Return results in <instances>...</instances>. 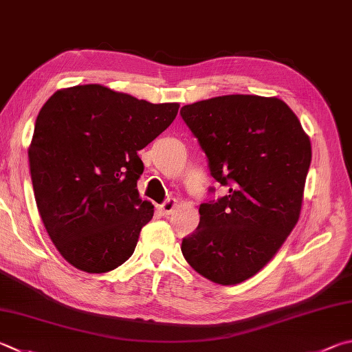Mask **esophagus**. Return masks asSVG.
I'll list each match as a JSON object with an SVG mask.
<instances>
[{
    "label": "esophagus",
    "mask_w": 352,
    "mask_h": 352,
    "mask_svg": "<svg viewBox=\"0 0 352 352\" xmlns=\"http://www.w3.org/2000/svg\"><path fill=\"white\" fill-rule=\"evenodd\" d=\"M177 206V200L175 198H168L163 204H160V212H162L163 215H169L172 210L175 209Z\"/></svg>",
    "instance_id": "1"
}]
</instances>
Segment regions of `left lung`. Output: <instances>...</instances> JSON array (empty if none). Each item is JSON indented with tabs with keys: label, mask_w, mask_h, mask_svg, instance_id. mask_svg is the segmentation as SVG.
Listing matches in <instances>:
<instances>
[{
	"label": "left lung",
	"mask_w": 352,
	"mask_h": 352,
	"mask_svg": "<svg viewBox=\"0 0 352 352\" xmlns=\"http://www.w3.org/2000/svg\"><path fill=\"white\" fill-rule=\"evenodd\" d=\"M180 113L210 175L229 186L228 195L200 204V223L183 239L182 252L210 282L241 283L270 263L297 225L309 137L277 97L223 95L183 106Z\"/></svg>",
	"instance_id": "left-lung-1"
}]
</instances>
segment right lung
<instances>
[{"label": "right lung", "mask_w": 352, "mask_h": 352, "mask_svg": "<svg viewBox=\"0 0 352 352\" xmlns=\"http://www.w3.org/2000/svg\"><path fill=\"white\" fill-rule=\"evenodd\" d=\"M101 85L60 89L41 107L29 146L38 212L66 261L89 274L109 272L135 251L154 217L137 180L138 151L178 113Z\"/></svg>", "instance_id": "add662e5"}]
</instances>
